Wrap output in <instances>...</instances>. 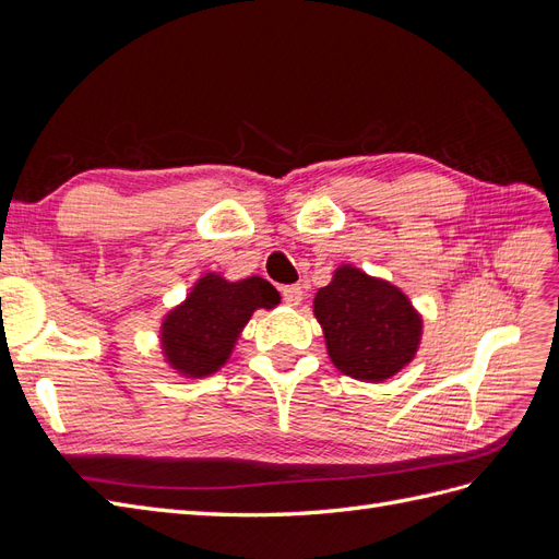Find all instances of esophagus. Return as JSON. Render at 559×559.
Masks as SVG:
<instances>
[{"label": "esophagus", "mask_w": 559, "mask_h": 559, "mask_svg": "<svg viewBox=\"0 0 559 559\" xmlns=\"http://www.w3.org/2000/svg\"><path fill=\"white\" fill-rule=\"evenodd\" d=\"M282 298H284V302L289 308H298L300 302H302V289L298 284H292V286H284L282 289Z\"/></svg>", "instance_id": "1"}]
</instances>
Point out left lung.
Listing matches in <instances>:
<instances>
[{"label": "left lung", "instance_id": "obj_1", "mask_svg": "<svg viewBox=\"0 0 559 559\" xmlns=\"http://www.w3.org/2000/svg\"><path fill=\"white\" fill-rule=\"evenodd\" d=\"M326 349L341 373L384 382L408 366L419 349L421 314L392 282L343 263L312 302Z\"/></svg>", "mask_w": 559, "mask_h": 559}]
</instances>
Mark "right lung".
Here are the masks:
<instances>
[{
    "instance_id": "obj_1",
    "label": "right lung",
    "mask_w": 559,
    "mask_h": 559,
    "mask_svg": "<svg viewBox=\"0 0 559 559\" xmlns=\"http://www.w3.org/2000/svg\"><path fill=\"white\" fill-rule=\"evenodd\" d=\"M280 306V292L267 280L251 275L228 282L205 273L183 302L165 314L160 349L165 364L183 378H207L222 368L251 314Z\"/></svg>"
}]
</instances>
